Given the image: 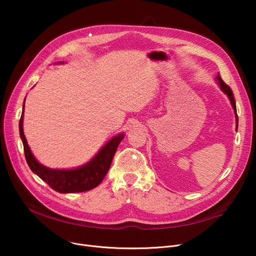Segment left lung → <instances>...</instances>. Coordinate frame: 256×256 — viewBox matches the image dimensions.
Instances as JSON below:
<instances>
[{"instance_id": "obj_1", "label": "left lung", "mask_w": 256, "mask_h": 256, "mask_svg": "<svg viewBox=\"0 0 256 256\" xmlns=\"http://www.w3.org/2000/svg\"><path fill=\"white\" fill-rule=\"evenodd\" d=\"M217 80L219 82V85H220V87H221V89L227 94L228 96V98H230V102H232V108H234V113H236V130H238V114H236V100H234V93H232V90L230 89V87L228 86L226 83H224L223 82V80L221 78V76H220V74H218L217 76Z\"/></svg>"}]
</instances>
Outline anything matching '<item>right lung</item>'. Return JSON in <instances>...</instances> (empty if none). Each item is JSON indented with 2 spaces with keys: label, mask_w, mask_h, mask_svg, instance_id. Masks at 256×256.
<instances>
[{
  "label": "right lung",
  "mask_w": 256,
  "mask_h": 256,
  "mask_svg": "<svg viewBox=\"0 0 256 256\" xmlns=\"http://www.w3.org/2000/svg\"><path fill=\"white\" fill-rule=\"evenodd\" d=\"M24 111L20 119V134L24 144V152L26 160L30 169L37 176L46 182L52 190L59 193H80L92 190L98 186L104 178L106 172L109 171L112 164L113 156L117 150V147L124 135L114 137L108 142L100 152L94 156L88 164L72 170H56L44 167L37 162L32 154L30 147L26 143L22 130Z\"/></svg>",
  "instance_id": "obj_1"
}]
</instances>
